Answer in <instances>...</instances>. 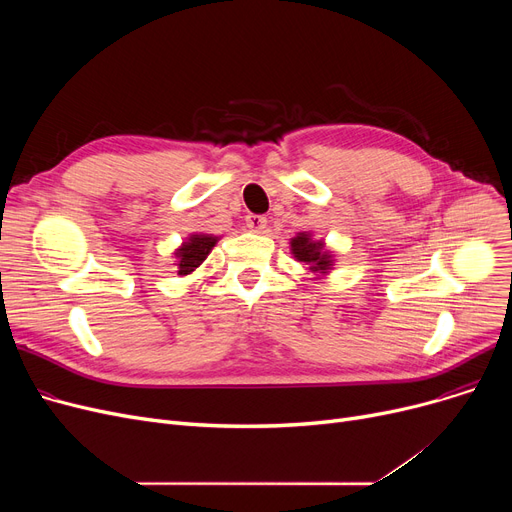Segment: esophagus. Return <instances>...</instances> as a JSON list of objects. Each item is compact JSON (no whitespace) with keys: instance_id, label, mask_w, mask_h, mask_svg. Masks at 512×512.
Returning <instances> with one entry per match:
<instances>
[{"instance_id":"34e87169","label":"esophagus","mask_w":512,"mask_h":512,"mask_svg":"<svg viewBox=\"0 0 512 512\" xmlns=\"http://www.w3.org/2000/svg\"><path fill=\"white\" fill-rule=\"evenodd\" d=\"M247 226H249L253 232H263V228L267 226V220L263 218V215L251 213V215H247Z\"/></svg>"}]
</instances>
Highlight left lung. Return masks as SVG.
Masks as SVG:
<instances>
[{"label":"left lung","instance_id":"1","mask_svg":"<svg viewBox=\"0 0 512 512\" xmlns=\"http://www.w3.org/2000/svg\"><path fill=\"white\" fill-rule=\"evenodd\" d=\"M292 253L299 261L313 263L311 270H328L330 265V255L321 251V242H311L309 234H299L297 238H292Z\"/></svg>","mask_w":512,"mask_h":512}]
</instances>
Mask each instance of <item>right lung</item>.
Returning <instances> with one entry per match:
<instances>
[{"instance_id": "add662e5", "label": "right lung", "mask_w": 512, "mask_h": 512, "mask_svg": "<svg viewBox=\"0 0 512 512\" xmlns=\"http://www.w3.org/2000/svg\"><path fill=\"white\" fill-rule=\"evenodd\" d=\"M213 236H205V234H193L191 240L184 242L182 249L176 253L178 255V274L180 276H186L195 272V267H199L205 257L209 255L211 247L215 245Z\"/></svg>"}]
</instances>
